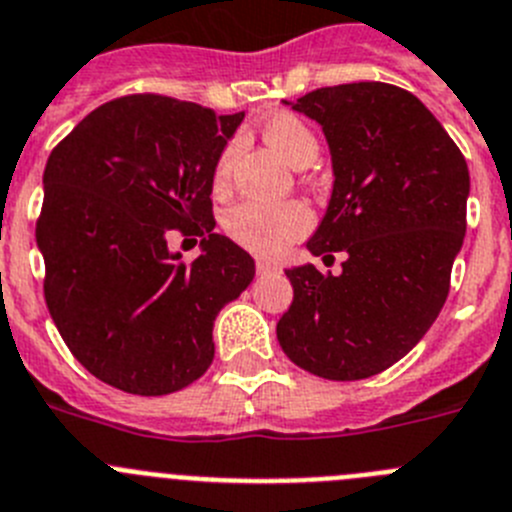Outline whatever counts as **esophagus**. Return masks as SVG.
Instances as JSON below:
<instances>
[{"instance_id": "esophagus-1", "label": "esophagus", "mask_w": 512, "mask_h": 512, "mask_svg": "<svg viewBox=\"0 0 512 512\" xmlns=\"http://www.w3.org/2000/svg\"><path fill=\"white\" fill-rule=\"evenodd\" d=\"M255 267H257V275H270V273H278V270H280L278 262L262 260V257L255 262Z\"/></svg>"}]
</instances>
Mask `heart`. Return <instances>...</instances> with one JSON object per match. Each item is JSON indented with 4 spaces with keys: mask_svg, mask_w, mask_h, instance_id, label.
<instances>
[{
    "mask_svg": "<svg viewBox=\"0 0 512 512\" xmlns=\"http://www.w3.org/2000/svg\"><path fill=\"white\" fill-rule=\"evenodd\" d=\"M260 130L267 145L275 147L296 168H306L319 155V140L311 132V127L301 122L296 114H273V117H267L262 122ZM234 155H237V142H229L214 165L216 191H222L229 183ZM311 222V209L303 201L267 204V201L250 199L232 206L224 214L222 227L239 247H245V250L262 257H275L288 250L296 239H301L311 229Z\"/></svg>",
    "mask_w": 512,
    "mask_h": 512,
    "instance_id": "1",
    "label": "heart"
}]
</instances>
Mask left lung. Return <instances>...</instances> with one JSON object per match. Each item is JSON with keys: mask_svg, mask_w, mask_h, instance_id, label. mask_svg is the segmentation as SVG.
Wrapping results in <instances>:
<instances>
[{"mask_svg": "<svg viewBox=\"0 0 512 512\" xmlns=\"http://www.w3.org/2000/svg\"><path fill=\"white\" fill-rule=\"evenodd\" d=\"M288 104V101H285ZM321 124L334 188L306 247L334 262L285 270L293 303L278 321L290 362L326 380L388 370L423 339L449 296L467 232L469 170L411 91L380 81L316 89L290 104Z\"/></svg>", "mask_w": 512, "mask_h": 512, "instance_id": "left-lung-1", "label": "left lung"}]
</instances>
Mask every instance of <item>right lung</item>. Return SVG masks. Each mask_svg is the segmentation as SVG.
Here are the masks:
<instances>
[{
  "instance_id": "add662e5",
  "label": "right lung",
  "mask_w": 512,
  "mask_h": 512,
  "mask_svg": "<svg viewBox=\"0 0 512 512\" xmlns=\"http://www.w3.org/2000/svg\"><path fill=\"white\" fill-rule=\"evenodd\" d=\"M245 112L158 94L107 101L50 153L35 239L45 303L73 357L132 395H168L209 370L214 319L255 260L214 234V165ZM170 228L210 234L185 265Z\"/></svg>"
}]
</instances>
